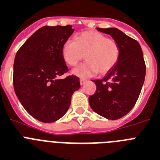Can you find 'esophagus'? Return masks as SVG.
<instances>
[{"label": "esophagus", "instance_id": "34e87169", "mask_svg": "<svg viewBox=\"0 0 160 160\" xmlns=\"http://www.w3.org/2000/svg\"><path fill=\"white\" fill-rule=\"evenodd\" d=\"M86 81H87V80H84V79H80V84H81V85H84V84H85Z\"/></svg>", "mask_w": 160, "mask_h": 160}]
</instances>
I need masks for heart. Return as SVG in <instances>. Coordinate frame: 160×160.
<instances>
[{
  "instance_id": "obj_1",
  "label": "heart",
  "mask_w": 160,
  "mask_h": 160,
  "mask_svg": "<svg viewBox=\"0 0 160 160\" xmlns=\"http://www.w3.org/2000/svg\"><path fill=\"white\" fill-rule=\"evenodd\" d=\"M86 61L75 68L72 73L81 78L104 74L117 63L120 50L116 42L97 31H85L68 39L62 47V57L67 64L75 66L84 57Z\"/></svg>"
}]
</instances>
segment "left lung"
<instances>
[{
	"label": "left lung",
	"instance_id": "8db88e82",
	"mask_svg": "<svg viewBox=\"0 0 160 160\" xmlns=\"http://www.w3.org/2000/svg\"><path fill=\"white\" fill-rule=\"evenodd\" d=\"M109 34L118 45L119 59L101 80H93L97 91L88 97L89 105L97 114L117 120L135 105L146 75L143 55L139 43L117 28H97Z\"/></svg>",
	"mask_w": 160,
	"mask_h": 160
}]
</instances>
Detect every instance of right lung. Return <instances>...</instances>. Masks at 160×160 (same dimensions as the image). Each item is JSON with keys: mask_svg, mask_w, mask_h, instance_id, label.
I'll return each instance as SVG.
<instances>
[{"mask_svg": "<svg viewBox=\"0 0 160 160\" xmlns=\"http://www.w3.org/2000/svg\"><path fill=\"white\" fill-rule=\"evenodd\" d=\"M72 26L38 29L22 46L13 63V87L24 109L40 122L61 118L80 88L78 77L58 78L68 72L62 47L74 32Z\"/></svg>", "mask_w": 160, "mask_h": 160, "instance_id": "right-lung-1", "label": "right lung"}]
</instances>
